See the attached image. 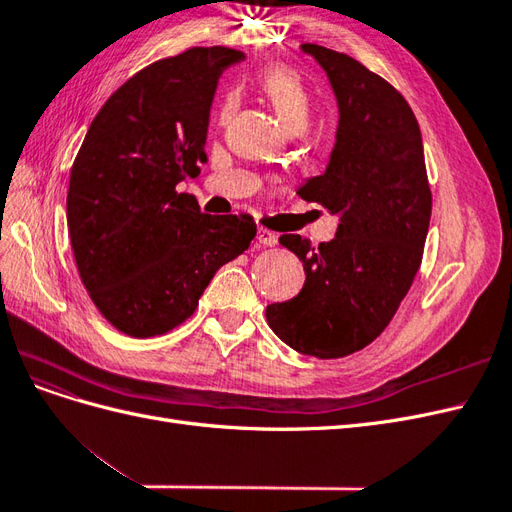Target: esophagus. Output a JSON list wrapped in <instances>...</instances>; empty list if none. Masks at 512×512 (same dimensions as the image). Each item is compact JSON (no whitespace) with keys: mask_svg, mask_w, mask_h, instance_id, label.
Listing matches in <instances>:
<instances>
[{"mask_svg":"<svg viewBox=\"0 0 512 512\" xmlns=\"http://www.w3.org/2000/svg\"><path fill=\"white\" fill-rule=\"evenodd\" d=\"M256 239H258V243L267 245V247H273V245L277 243V235H275V232L267 230V228H258V232H256Z\"/></svg>","mask_w":512,"mask_h":512,"instance_id":"esophagus-1","label":"esophagus"}]
</instances>
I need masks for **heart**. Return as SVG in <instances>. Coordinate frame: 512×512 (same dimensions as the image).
<instances>
[{
    "mask_svg": "<svg viewBox=\"0 0 512 512\" xmlns=\"http://www.w3.org/2000/svg\"><path fill=\"white\" fill-rule=\"evenodd\" d=\"M258 87L271 102L284 130H305L309 113H312V96H309V91L297 72L284 66L269 68L260 74Z\"/></svg>",
    "mask_w": 512,
    "mask_h": 512,
    "instance_id": "obj_1",
    "label": "heart"
}]
</instances>
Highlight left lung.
I'll return each mask as SVG.
<instances>
[{"instance_id": "1", "label": "left lung", "mask_w": 512, "mask_h": 512, "mask_svg": "<svg viewBox=\"0 0 512 512\" xmlns=\"http://www.w3.org/2000/svg\"><path fill=\"white\" fill-rule=\"evenodd\" d=\"M327 74L337 100L329 164L299 196L337 215V232L318 247L301 235L280 243L299 256L297 297L267 307L273 333L307 356L339 359L386 329L421 267L431 218L423 138L412 108L359 61L301 44Z\"/></svg>"}]
</instances>
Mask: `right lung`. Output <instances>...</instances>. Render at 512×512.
I'll return each mask as SVG.
<instances>
[{"mask_svg":"<svg viewBox=\"0 0 512 512\" xmlns=\"http://www.w3.org/2000/svg\"><path fill=\"white\" fill-rule=\"evenodd\" d=\"M243 57L194 46L136 72L76 153L66 203L76 267L100 314L130 337L190 318L215 271L256 237L250 215H209L177 192L207 162L215 87Z\"/></svg>","mask_w":512,"mask_h":512,"instance_id":"add662e5","label":"right lung"}]
</instances>
